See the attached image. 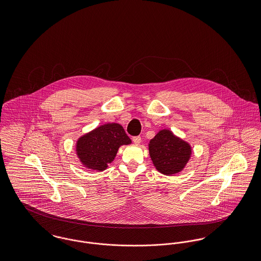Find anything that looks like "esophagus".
Instances as JSON below:
<instances>
[{
  "instance_id": "esophagus-1",
  "label": "esophagus",
  "mask_w": 261,
  "mask_h": 261,
  "mask_svg": "<svg viewBox=\"0 0 261 261\" xmlns=\"http://www.w3.org/2000/svg\"><path fill=\"white\" fill-rule=\"evenodd\" d=\"M132 141H133V143L134 144H136V145H139L140 143H141V141H142V139L140 136H136V137H133L132 138Z\"/></svg>"
}]
</instances>
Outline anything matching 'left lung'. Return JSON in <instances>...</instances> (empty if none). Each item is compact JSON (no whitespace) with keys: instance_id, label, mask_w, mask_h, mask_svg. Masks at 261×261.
Returning a JSON list of instances; mask_svg holds the SVG:
<instances>
[{"instance_id":"obj_1","label":"left lung","mask_w":261,"mask_h":261,"mask_svg":"<svg viewBox=\"0 0 261 261\" xmlns=\"http://www.w3.org/2000/svg\"><path fill=\"white\" fill-rule=\"evenodd\" d=\"M149 153L155 169L163 174L170 175L184 169L191 155V147L169 130L164 129L150 141Z\"/></svg>"}]
</instances>
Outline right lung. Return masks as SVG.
<instances>
[{
	"label": "right lung",
	"instance_id": "right-lung-1",
	"mask_svg": "<svg viewBox=\"0 0 261 261\" xmlns=\"http://www.w3.org/2000/svg\"><path fill=\"white\" fill-rule=\"evenodd\" d=\"M129 144L131 140L120 124L108 123L79 138L76 151L86 168L100 171L114 160L120 146Z\"/></svg>",
	"mask_w": 261,
	"mask_h": 261
}]
</instances>
